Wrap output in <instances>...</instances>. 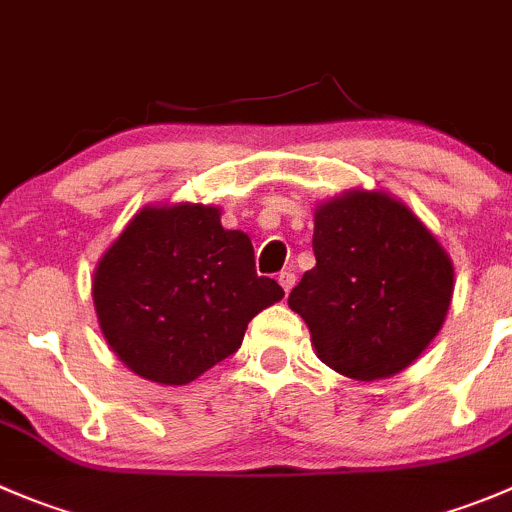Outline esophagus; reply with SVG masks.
<instances>
[{
	"instance_id": "obj_1",
	"label": "esophagus",
	"mask_w": 512,
	"mask_h": 512,
	"mask_svg": "<svg viewBox=\"0 0 512 512\" xmlns=\"http://www.w3.org/2000/svg\"><path fill=\"white\" fill-rule=\"evenodd\" d=\"M277 282H280V285H282V290L290 292L292 287H295V272H292V270H282L280 275H277Z\"/></svg>"
}]
</instances>
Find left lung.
Instances as JSON below:
<instances>
[{"label": "left lung", "instance_id": "1", "mask_svg": "<svg viewBox=\"0 0 512 512\" xmlns=\"http://www.w3.org/2000/svg\"><path fill=\"white\" fill-rule=\"evenodd\" d=\"M315 267L287 305L317 357L352 380H382L418 360L453 300V262L395 197L350 190L315 210Z\"/></svg>", "mask_w": 512, "mask_h": 512}]
</instances>
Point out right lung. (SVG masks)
Instances as JSON below:
<instances>
[{
	"label": "right lung",
	"instance_id": "obj_1",
	"mask_svg": "<svg viewBox=\"0 0 512 512\" xmlns=\"http://www.w3.org/2000/svg\"><path fill=\"white\" fill-rule=\"evenodd\" d=\"M104 340L140 377L187 385L237 352L247 322L285 297L257 277L245 232L212 205L142 207L92 280Z\"/></svg>",
	"mask_w": 512,
	"mask_h": 512
}]
</instances>
